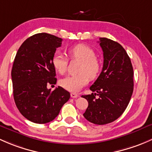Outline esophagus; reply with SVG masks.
<instances>
[{
    "instance_id": "34e87169",
    "label": "esophagus",
    "mask_w": 152,
    "mask_h": 152,
    "mask_svg": "<svg viewBox=\"0 0 152 152\" xmlns=\"http://www.w3.org/2000/svg\"><path fill=\"white\" fill-rule=\"evenodd\" d=\"M70 96H71L72 98H77L79 96V94L76 93H73L72 92V93L70 94Z\"/></svg>"
}]
</instances>
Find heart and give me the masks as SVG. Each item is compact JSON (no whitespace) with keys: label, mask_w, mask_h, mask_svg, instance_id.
<instances>
[{"label":"heart","mask_w":152,"mask_h":152,"mask_svg":"<svg viewBox=\"0 0 152 152\" xmlns=\"http://www.w3.org/2000/svg\"><path fill=\"white\" fill-rule=\"evenodd\" d=\"M69 54L72 59L80 60L82 63L80 66L79 71L81 73L70 75L62 78L60 85L69 91H79L83 87L87 85L89 77L94 79L99 75L101 71V64L96 58L94 50L88 45L83 44L75 45L69 49ZM68 60L65 55L56 52L52 58V65L56 72L64 74L66 70Z\"/></svg>","instance_id":"heart-1"}]
</instances>
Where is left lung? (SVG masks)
I'll use <instances>...</instances> for the list:
<instances>
[{
	"instance_id": "left-lung-1",
	"label": "left lung",
	"mask_w": 152,
	"mask_h": 152,
	"mask_svg": "<svg viewBox=\"0 0 152 152\" xmlns=\"http://www.w3.org/2000/svg\"><path fill=\"white\" fill-rule=\"evenodd\" d=\"M99 42L103 67L90 87L96 93L82 97L88 102L83 116L90 122L103 125L116 120L126 110L133 92L134 73L130 58L120 44L107 38H99Z\"/></svg>"
}]
</instances>
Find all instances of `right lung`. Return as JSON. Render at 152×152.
<instances>
[{
    "mask_svg": "<svg viewBox=\"0 0 152 152\" xmlns=\"http://www.w3.org/2000/svg\"><path fill=\"white\" fill-rule=\"evenodd\" d=\"M62 39L46 33L33 35L19 48L12 69L14 99L20 113L29 121L46 124L55 119L70 94L56 84L52 58Z\"/></svg>",
    "mask_w": 152,
    "mask_h": 152,
    "instance_id": "right-lung-1",
    "label": "right lung"
}]
</instances>
